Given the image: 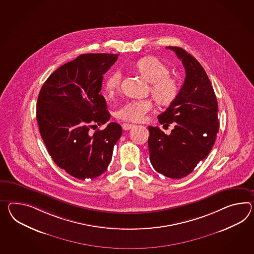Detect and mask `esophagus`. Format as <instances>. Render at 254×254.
<instances>
[{"instance_id": "esophagus-1", "label": "esophagus", "mask_w": 254, "mask_h": 254, "mask_svg": "<svg viewBox=\"0 0 254 254\" xmlns=\"http://www.w3.org/2000/svg\"><path fill=\"white\" fill-rule=\"evenodd\" d=\"M133 127H134V125L127 124V123H124V124L122 125V127H123L124 130L131 129Z\"/></svg>"}]
</instances>
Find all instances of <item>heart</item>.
<instances>
[{"instance_id":"obj_1","label":"heart","mask_w":254,"mask_h":254,"mask_svg":"<svg viewBox=\"0 0 254 254\" xmlns=\"http://www.w3.org/2000/svg\"><path fill=\"white\" fill-rule=\"evenodd\" d=\"M136 70L150 82V92L157 102L168 105L179 93V83L170 75V68L164 62L155 57H146L136 63ZM122 73L116 70L109 75L105 82V92L113 96L120 89ZM153 109L150 99L130 100L121 105L116 113L119 119L129 122H141Z\"/></svg>"}]
</instances>
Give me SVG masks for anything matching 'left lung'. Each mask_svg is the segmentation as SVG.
<instances>
[{
  "label": "left lung",
  "instance_id": "obj_1",
  "mask_svg": "<svg viewBox=\"0 0 254 254\" xmlns=\"http://www.w3.org/2000/svg\"><path fill=\"white\" fill-rule=\"evenodd\" d=\"M176 53L186 69V79L166 111L158 116L161 125L173 124L167 135L149 126V160L159 173L172 179L190 174L209 154L218 132L217 101L202 65L179 47Z\"/></svg>",
  "mask_w": 254,
  "mask_h": 254
}]
</instances>
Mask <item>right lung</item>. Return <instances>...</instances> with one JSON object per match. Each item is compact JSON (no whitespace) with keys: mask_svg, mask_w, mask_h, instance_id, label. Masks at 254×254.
I'll return each instance as SVG.
<instances>
[{"mask_svg":"<svg viewBox=\"0 0 254 254\" xmlns=\"http://www.w3.org/2000/svg\"><path fill=\"white\" fill-rule=\"evenodd\" d=\"M118 54H82L56 69L45 81L37 104L40 135L57 165L77 179H93L107 170L122 135L120 125L91 132L110 119L100 93L103 75Z\"/></svg>","mask_w":254,"mask_h":254,"instance_id":"1","label":"right lung"}]
</instances>
